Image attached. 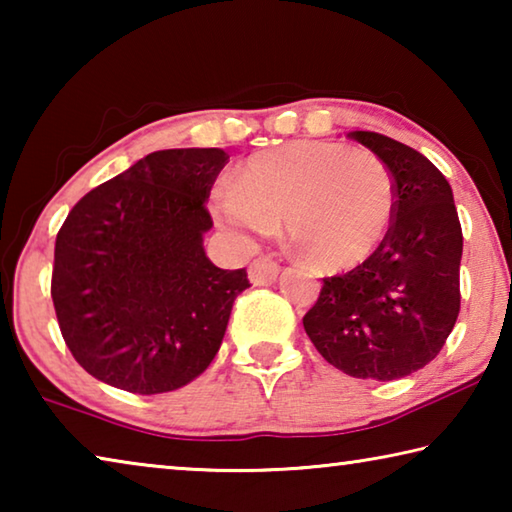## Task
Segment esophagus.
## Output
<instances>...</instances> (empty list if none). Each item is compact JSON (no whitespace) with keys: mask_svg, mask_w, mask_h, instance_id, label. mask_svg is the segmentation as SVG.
I'll return each mask as SVG.
<instances>
[{"mask_svg":"<svg viewBox=\"0 0 512 512\" xmlns=\"http://www.w3.org/2000/svg\"><path fill=\"white\" fill-rule=\"evenodd\" d=\"M277 273H280V264H277L271 255H262L253 259V264L248 268L250 282L253 284H271L275 282Z\"/></svg>","mask_w":512,"mask_h":512,"instance_id":"1","label":"esophagus"}]
</instances>
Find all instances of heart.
Returning <instances> with one entry per match:
<instances>
[{
	"mask_svg": "<svg viewBox=\"0 0 512 512\" xmlns=\"http://www.w3.org/2000/svg\"><path fill=\"white\" fill-rule=\"evenodd\" d=\"M214 212L244 235H268L284 219L311 264L343 271L366 262L386 237L395 183L377 153L302 140L250 155L235 185L216 189Z\"/></svg>",
	"mask_w": 512,
	"mask_h": 512,
	"instance_id": "heart-1",
	"label": "heart"
}]
</instances>
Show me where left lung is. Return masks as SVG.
Masks as SVG:
<instances>
[{
  "label": "left lung",
  "instance_id": "obj_1",
  "mask_svg": "<svg viewBox=\"0 0 512 512\" xmlns=\"http://www.w3.org/2000/svg\"><path fill=\"white\" fill-rule=\"evenodd\" d=\"M348 137L391 169L395 216L366 262L323 277L302 325L345 375L393 381L436 359L456 325L463 230L452 187L422 153L372 131Z\"/></svg>",
  "mask_w": 512,
  "mask_h": 512
}]
</instances>
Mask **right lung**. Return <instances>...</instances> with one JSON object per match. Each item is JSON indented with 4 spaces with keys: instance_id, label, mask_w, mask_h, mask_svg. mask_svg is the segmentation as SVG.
Wrapping results in <instances>:
<instances>
[{
    "instance_id": "add662e5",
    "label": "right lung",
    "mask_w": 512,
    "mask_h": 512,
    "mask_svg": "<svg viewBox=\"0 0 512 512\" xmlns=\"http://www.w3.org/2000/svg\"><path fill=\"white\" fill-rule=\"evenodd\" d=\"M230 155L167 149L85 194L51 271L60 334L83 370L128 393L176 391L210 366L246 268L205 257V201Z\"/></svg>"
}]
</instances>
